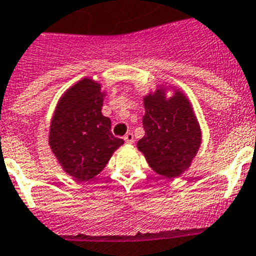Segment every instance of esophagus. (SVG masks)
<instances>
[{
    "mask_svg": "<svg viewBox=\"0 0 256 256\" xmlns=\"http://www.w3.org/2000/svg\"><path fill=\"white\" fill-rule=\"evenodd\" d=\"M124 140H125L128 144L134 143V135H132V132H128V134L124 136Z\"/></svg>",
    "mask_w": 256,
    "mask_h": 256,
    "instance_id": "34e87169",
    "label": "esophagus"
}]
</instances>
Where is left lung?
Masks as SVG:
<instances>
[{
    "label": "left lung",
    "instance_id": "1",
    "mask_svg": "<svg viewBox=\"0 0 256 256\" xmlns=\"http://www.w3.org/2000/svg\"><path fill=\"white\" fill-rule=\"evenodd\" d=\"M146 135L138 142L152 170L165 178H176L190 166L201 146V128L190 100L175 91L168 99L165 88L144 98Z\"/></svg>",
    "mask_w": 256,
    "mask_h": 256
}]
</instances>
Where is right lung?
I'll return each instance as SVG.
<instances>
[{"label": "right lung", "instance_id": "obj_1", "mask_svg": "<svg viewBox=\"0 0 256 256\" xmlns=\"http://www.w3.org/2000/svg\"><path fill=\"white\" fill-rule=\"evenodd\" d=\"M100 85L84 78L60 98L51 121L48 144L66 174L86 182L96 176L124 140L113 136L102 114Z\"/></svg>", "mask_w": 256, "mask_h": 256}]
</instances>
